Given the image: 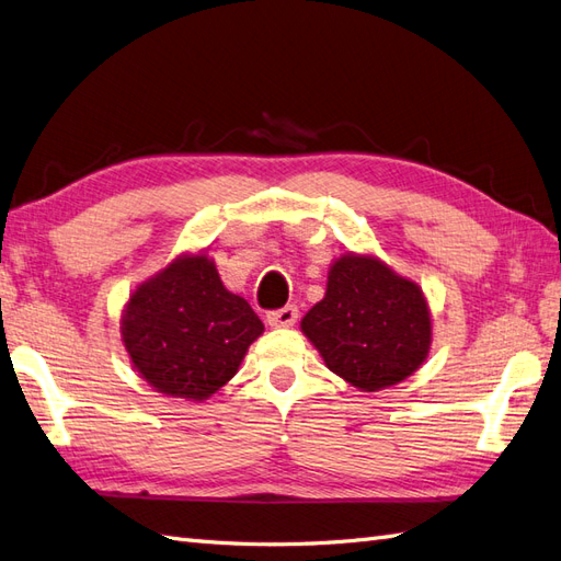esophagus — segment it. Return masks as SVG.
Instances as JSON below:
<instances>
[{
	"label": "esophagus",
	"mask_w": 561,
	"mask_h": 561,
	"mask_svg": "<svg viewBox=\"0 0 561 561\" xmlns=\"http://www.w3.org/2000/svg\"><path fill=\"white\" fill-rule=\"evenodd\" d=\"M298 320V308L296 306H286L279 310L267 312V324L270 327H294Z\"/></svg>",
	"instance_id": "1"
}]
</instances>
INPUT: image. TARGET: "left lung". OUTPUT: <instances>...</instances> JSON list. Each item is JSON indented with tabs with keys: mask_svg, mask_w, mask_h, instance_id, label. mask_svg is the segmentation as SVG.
<instances>
[{
	"mask_svg": "<svg viewBox=\"0 0 561 561\" xmlns=\"http://www.w3.org/2000/svg\"><path fill=\"white\" fill-rule=\"evenodd\" d=\"M324 365L357 391L391 389L417 371L434 341L417 282L375 253H343L329 265L327 291L300 320Z\"/></svg>",
	"mask_w": 561,
	"mask_h": 561,
	"instance_id": "left-lung-1",
	"label": "left lung"
}]
</instances>
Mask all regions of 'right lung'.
<instances>
[{
	"label": "right lung",
	"mask_w": 561,
	"mask_h": 561,
	"mask_svg": "<svg viewBox=\"0 0 561 561\" xmlns=\"http://www.w3.org/2000/svg\"><path fill=\"white\" fill-rule=\"evenodd\" d=\"M263 332L253 308L222 284L208 251L180 253L137 284L121 318L123 346L139 377L190 403L220 391Z\"/></svg>",
	"instance_id": "right-lung-1"
}]
</instances>
